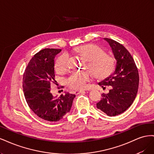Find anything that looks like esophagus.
Wrapping results in <instances>:
<instances>
[{
    "mask_svg": "<svg viewBox=\"0 0 154 154\" xmlns=\"http://www.w3.org/2000/svg\"><path fill=\"white\" fill-rule=\"evenodd\" d=\"M88 90H89V89H88ZM83 91H76L75 92H74V94H80V93H82Z\"/></svg>",
    "mask_w": 154,
    "mask_h": 154,
    "instance_id": "esophagus-1",
    "label": "esophagus"
}]
</instances>
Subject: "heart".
Instances as JSON below:
<instances>
[{
    "instance_id": "1",
    "label": "heart",
    "mask_w": 154,
    "mask_h": 154,
    "mask_svg": "<svg viewBox=\"0 0 154 154\" xmlns=\"http://www.w3.org/2000/svg\"><path fill=\"white\" fill-rule=\"evenodd\" d=\"M76 52L87 60V67H89L97 78H103L109 74L114 66V60L110 55L105 54L103 49L94 44H85L75 49ZM69 67L68 54L63 53L57 58L54 62L55 71L58 73L67 71ZM93 76L92 72L87 70L84 71H74L66 82L69 87L75 90H82L87 87Z\"/></svg>"
}]
</instances>
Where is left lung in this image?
<instances>
[{
	"label": "left lung",
	"mask_w": 154,
	"mask_h": 154,
	"mask_svg": "<svg viewBox=\"0 0 154 154\" xmlns=\"http://www.w3.org/2000/svg\"><path fill=\"white\" fill-rule=\"evenodd\" d=\"M103 39L110 45L116 64L113 73L98 83L103 89L107 85L110 90L101 94L96 106L107 116H115L124 112L132 104L137 93L139 77L136 65L128 50L114 40Z\"/></svg>",
	"instance_id": "obj_1"
}]
</instances>
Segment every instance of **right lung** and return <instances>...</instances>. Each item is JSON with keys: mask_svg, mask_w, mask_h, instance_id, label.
I'll use <instances>...</instances> for the list:
<instances>
[{"mask_svg": "<svg viewBox=\"0 0 154 154\" xmlns=\"http://www.w3.org/2000/svg\"><path fill=\"white\" fill-rule=\"evenodd\" d=\"M61 49H44L34 55L23 76V91L32 111L48 122H58L71 109L75 95L66 92L60 97L51 93L55 83L54 58Z\"/></svg>", "mask_w": 154, "mask_h": 154, "instance_id": "obj_1", "label": "right lung"}]
</instances>
